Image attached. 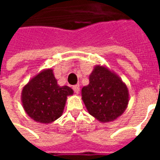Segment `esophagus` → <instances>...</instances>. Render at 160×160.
Here are the masks:
<instances>
[{
    "label": "esophagus",
    "instance_id": "34e87169",
    "mask_svg": "<svg viewBox=\"0 0 160 160\" xmlns=\"http://www.w3.org/2000/svg\"><path fill=\"white\" fill-rule=\"evenodd\" d=\"M73 91H74V92H75L76 94L80 93V86H79V85L73 86Z\"/></svg>",
    "mask_w": 160,
    "mask_h": 160
}]
</instances>
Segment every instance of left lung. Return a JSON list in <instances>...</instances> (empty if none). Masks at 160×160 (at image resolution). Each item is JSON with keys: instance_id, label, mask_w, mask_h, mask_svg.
<instances>
[{"instance_id": "1", "label": "left lung", "mask_w": 160, "mask_h": 160, "mask_svg": "<svg viewBox=\"0 0 160 160\" xmlns=\"http://www.w3.org/2000/svg\"><path fill=\"white\" fill-rule=\"evenodd\" d=\"M89 80L81 90L88 113L103 123L117 120L129 102L127 85L115 72L100 64L94 67Z\"/></svg>"}]
</instances>
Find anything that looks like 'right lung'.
Returning a JSON list of instances; mask_svg holds the SVG:
<instances>
[{"instance_id":"right-lung-1","label":"right lung","mask_w":160,"mask_h":160,"mask_svg":"<svg viewBox=\"0 0 160 160\" xmlns=\"http://www.w3.org/2000/svg\"><path fill=\"white\" fill-rule=\"evenodd\" d=\"M73 94L68 86L60 87L52 68H45L23 87L21 103L26 114L40 123H51L62 115L67 98Z\"/></svg>"}]
</instances>
